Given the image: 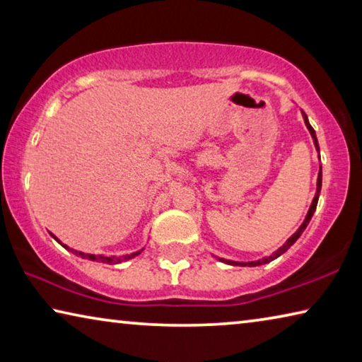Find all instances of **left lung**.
Instances as JSON below:
<instances>
[{"instance_id": "left-lung-1", "label": "left lung", "mask_w": 362, "mask_h": 362, "mask_svg": "<svg viewBox=\"0 0 362 362\" xmlns=\"http://www.w3.org/2000/svg\"><path fill=\"white\" fill-rule=\"evenodd\" d=\"M303 119H305V124H306V127H308V131H310V134H311V137H313V142H315V146H316V150L320 151V145H317V139H316V132H315V129L313 127H311V124H310V121H308V118H306V115L303 113ZM321 183H322V169L320 168V174H317V188H316V194H315V198H313V203H311V206H310V211H308V214H306V217H305V220H303V223L300 225V228L293 233V235L289 238V240H287L286 243H284V246L283 247H279L276 252H273L272 255L269 257H265V259H262V260H255V262H233V260H225V259H220L222 262H225V263H228V265H240V267H259V265H263V263H268V262H272V260H274V259H278L279 255H283L287 249H289L293 243H296L298 238H300V235H302V233L305 231V228H306V225L310 223V220H311V217H313V214H315V211H316V206H317V199H320V192H321Z\"/></svg>"}]
</instances>
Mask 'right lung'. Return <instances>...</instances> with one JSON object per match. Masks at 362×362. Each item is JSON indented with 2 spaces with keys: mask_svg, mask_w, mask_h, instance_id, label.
Listing matches in <instances>:
<instances>
[{
  "mask_svg": "<svg viewBox=\"0 0 362 362\" xmlns=\"http://www.w3.org/2000/svg\"><path fill=\"white\" fill-rule=\"evenodd\" d=\"M54 236V235H52ZM56 238V236H54ZM57 240V238H56ZM59 241V240H57ZM60 243V241H59ZM62 244V243H60ZM64 246V244H62ZM64 247H66V246H64ZM69 249V247H66ZM76 252V250H75ZM140 252H142V250H137V252H132V254H129V255H122V257H103V255H94V254H83V252H76V255H81L83 259H89V260H94V262H102V263H108V265H113V263H119V262H122V260H129V259H134V257L136 255H139Z\"/></svg>",
  "mask_w": 362,
  "mask_h": 362,
  "instance_id": "obj_1",
  "label": "right lung"
}]
</instances>
